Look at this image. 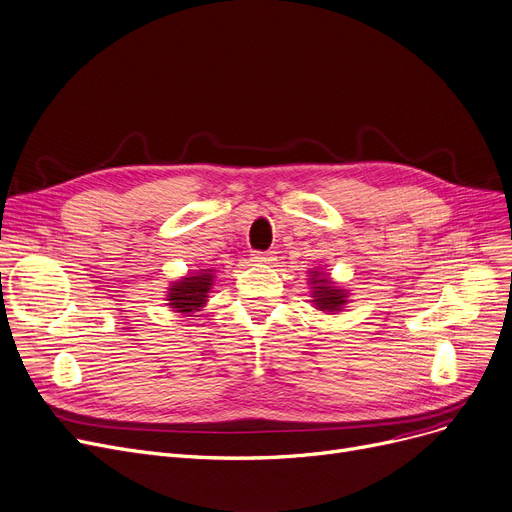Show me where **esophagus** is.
Returning <instances> with one entry per match:
<instances>
[{
  "instance_id": "1",
  "label": "esophagus",
  "mask_w": 512,
  "mask_h": 512,
  "mask_svg": "<svg viewBox=\"0 0 512 512\" xmlns=\"http://www.w3.org/2000/svg\"><path fill=\"white\" fill-rule=\"evenodd\" d=\"M253 261L257 263H265V265H272L276 261V255L274 253H263V251H257L253 253Z\"/></svg>"
}]
</instances>
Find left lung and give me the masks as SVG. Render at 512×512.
I'll use <instances>...</instances> for the list:
<instances>
[{"instance_id":"left-lung-1","label":"left lung","mask_w":512,"mask_h":512,"mask_svg":"<svg viewBox=\"0 0 512 512\" xmlns=\"http://www.w3.org/2000/svg\"><path fill=\"white\" fill-rule=\"evenodd\" d=\"M309 274H311V278H309L311 297H314L311 299V303L316 305V309L328 311V314L330 311H341L349 297L345 288L337 286L326 274H320L318 270H311Z\"/></svg>"}]
</instances>
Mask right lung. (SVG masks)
I'll use <instances>...</instances> for the list:
<instances>
[{"label":"right lung","instance_id":"1","mask_svg":"<svg viewBox=\"0 0 512 512\" xmlns=\"http://www.w3.org/2000/svg\"><path fill=\"white\" fill-rule=\"evenodd\" d=\"M213 270H198L194 276H186L169 286L167 301L173 311L180 314H194L207 303V295L213 286Z\"/></svg>","mask_w":512,"mask_h":512}]
</instances>
